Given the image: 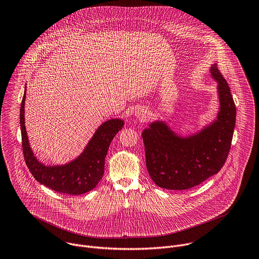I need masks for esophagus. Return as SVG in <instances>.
Instances as JSON below:
<instances>
[{
    "mask_svg": "<svg viewBox=\"0 0 259 259\" xmlns=\"http://www.w3.org/2000/svg\"><path fill=\"white\" fill-rule=\"evenodd\" d=\"M136 118H138L141 121H146L149 119V113H147V110L145 108H138L135 113Z\"/></svg>",
    "mask_w": 259,
    "mask_h": 259,
    "instance_id": "obj_1",
    "label": "esophagus"
}]
</instances>
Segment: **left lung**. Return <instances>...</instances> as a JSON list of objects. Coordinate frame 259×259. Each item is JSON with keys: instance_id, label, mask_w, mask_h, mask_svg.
I'll return each mask as SVG.
<instances>
[{"instance_id": "1", "label": "left lung", "mask_w": 259, "mask_h": 259, "mask_svg": "<svg viewBox=\"0 0 259 259\" xmlns=\"http://www.w3.org/2000/svg\"><path fill=\"white\" fill-rule=\"evenodd\" d=\"M211 75L218 83L220 109L217 120L200 133L182 138L163 122L143 130L146 169L158 187L188 190L205 181L224 167L232 145L236 105L230 86L217 64Z\"/></svg>"}]
</instances>
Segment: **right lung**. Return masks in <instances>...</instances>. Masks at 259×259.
Returning <instances> with one entry per match:
<instances>
[{"instance_id":"add662e5","label":"right lung","mask_w":259,"mask_h":259,"mask_svg":"<svg viewBox=\"0 0 259 259\" xmlns=\"http://www.w3.org/2000/svg\"><path fill=\"white\" fill-rule=\"evenodd\" d=\"M24 100L25 91L20 105L22 152L25 164L35 180L52 191L67 195H82L93 190L103 175L108 146L123 128L124 122L114 119L103 123L84 152L72 162L62 166H45L35 159L28 144L24 126Z\"/></svg>"}]
</instances>
